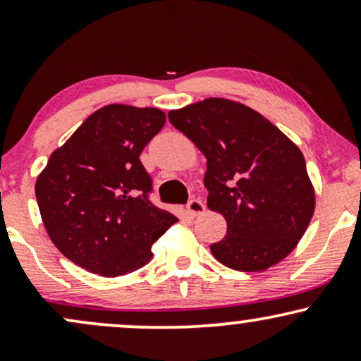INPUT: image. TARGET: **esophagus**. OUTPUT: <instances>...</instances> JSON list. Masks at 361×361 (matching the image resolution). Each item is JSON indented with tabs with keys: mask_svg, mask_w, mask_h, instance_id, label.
I'll return each mask as SVG.
<instances>
[{
	"mask_svg": "<svg viewBox=\"0 0 361 361\" xmlns=\"http://www.w3.org/2000/svg\"><path fill=\"white\" fill-rule=\"evenodd\" d=\"M186 210H188L190 215L197 217V215H202L205 212V204L200 198H192V200L188 202V205H186Z\"/></svg>",
	"mask_w": 361,
	"mask_h": 361,
	"instance_id": "esophagus-1",
	"label": "esophagus"
}]
</instances>
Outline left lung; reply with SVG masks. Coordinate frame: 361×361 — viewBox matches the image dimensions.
<instances>
[{
	"instance_id": "1",
	"label": "left lung",
	"mask_w": 361,
	"mask_h": 361,
	"mask_svg": "<svg viewBox=\"0 0 361 361\" xmlns=\"http://www.w3.org/2000/svg\"><path fill=\"white\" fill-rule=\"evenodd\" d=\"M168 118L207 157V207L227 222L222 241L210 246L214 258L238 271L287 258L316 209L300 149L258 111L226 98L171 110Z\"/></svg>"
}]
</instances>
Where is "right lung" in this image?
I'll return each mask as SVG.
<instances>
[{"label":"right lung","instance_id":"1","mask_svg":"<svg viewBox=\"0 0 361 361\" xmlns=\"http://www.w3.org/2000/svg\"><path fill=\"white\" fill-rule=\"evenodd\" d=\"M166 123L159 109L106 105L52 152L35 197L51 241L102 276L139 270L178 219L149 202L151 176L139 156Z\"/></svg>","mask_w":361,"mask_h":361}]
</instances>
